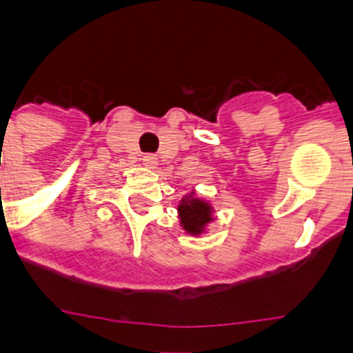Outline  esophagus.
<instances>
[{
    "label": "esophagus",
    "mask_w": 353,
    "mask_h": 353,
    "mask_svg": "<svg viewBox=\"0 0 353 353\" xmlns=\"http://www.w3.org/2000/svg\"><path fill=\"white\" fill-rule=\"evenodd\" d=\"M143 165L146 166V168H155V166H157V157H155V155H152V154H146V155H143Z\"/></svg>",
    "instance_id": "1"
}]
</instances>
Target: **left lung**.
<instances>
[{"mask_svg": "<svg viewBox=\"0 0 353 353\" xmlns=\"http://www.w3.org/2000/svg\"><path fill=\"white\" fill-rule=\"evenodd\" d=\"M177 214H179V227L188 236L198 238L209 232V225L214 218V207L207 199L199 198L196 190L185 194L177 203Z\"/></svg>", "mask_w": 353, "mask_h": 353, "instance_id": "obj_1", "label": "left lung"}]
</instances>
